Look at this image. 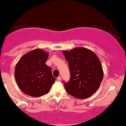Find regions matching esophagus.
I'll list each match as a JSON object with an SVG mask.
<instances>
[{"label":"esophagus","mask_w":126,"mask_h":126,"mask_svg":"<svg viewBox=\"0 0 126 126\" xmlns=\"http://www.w3.org/2000/svg\"><path fill=\"white\" fill-rule=\"evenodd\" d=\"M57 80L58 81H61V77H58L57 78Z\"/></svg>","instance_id":"34e87169"}]
</instances>
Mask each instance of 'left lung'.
Listing matches in <instances>:
<instances>
[{
	"label": "left lung",
	"mask_w": 126,
	"mask_h": 126,
	"mask_svg": "<svg viewBox=\"0 0 126 126\" xmlns=\"http://www.w3.org/2000/svg\"><path fill=\"white\" fill-rule=\"evenodd\" d=\"M63 53L68 63L71 78L64 83L66 91L77 98L91 97L98 89L104 76L101 62L94 52L79 47Z\"/></svg>",
	"instance_id": "obj_1"
}]
</instances>
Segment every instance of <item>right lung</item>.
I'll use <instances>...</instances> for the list:
<instances>
[{
  "mask_svg": "<svg viewBox=\"0 0 126 126\" xmlns=\"http://www.w3.org/2000/svg\"><path fill=\"white\" fill-rule=\"evenodd\" d=\"M49 54L35 49L20 58L15 69V77L20 90L26 95L41 97L49 92L55 81L51 69L45 64Z\"/></svg>",
  "mask_w": 126,
  "mask_h": 126,
  "instance_id": "1",
  "label": "right lung"
}]
</instances>
